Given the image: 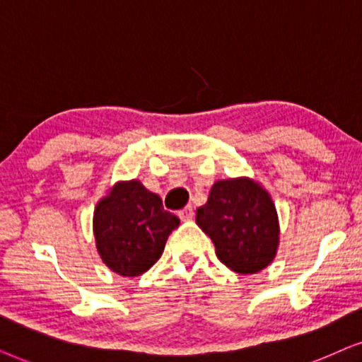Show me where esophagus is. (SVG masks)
<instances>
[{"mask_svg": "<svg viewBox=\"0 0 362 362\" xmlns=\"http://www.w3.org/2000/svg\"><path fill=\"white\" fill-rule=\"evenodd\" d=\"M178 216H180V220H184V221L192 220V218H194V206L187 205L184 210L178 211Z\"/></svg>", "mask_w": 362, "mask_h": 362, "instance_id": "34e87169", "label": "esophagus"}]
</instances>
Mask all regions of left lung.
<instances>
[{
	"instance_id": "1",
	"label": "left lung",
	"mask_w": 362,
	"mask_h": 362,
	"mask_svg": "<svg viewBox=\"0 0 362 362\" xmlns=\"http://www.w3.org/2000/svg\"><path fill=\"white\" fill-rule=\"evenodd\" d=\"M197 225L215 245L231 272L253 274L276 257L279 221L272 195L250 177L216 180L209 200L197 210Z\"/></svg>"
}]
</instances>
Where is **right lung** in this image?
Wrapping results in <instances>:
<instances>
[{
    "instance_id": "add662e5",
    "label": "right lung",
    "mask_w": 362,
    "mask_h": 362,
    "mask_svg": "<svg viewBox=\"0 0 362 362\" xmlns=\"http://www.w3.org/2000/svg\"><path fill=\"white\" fill-rule=\"evenodd\" d=\"M180 220L141 182L120 180L94 209L95 248L103 263L122 276H141L162 257Z\"/></svg>"
}]
</instances>
